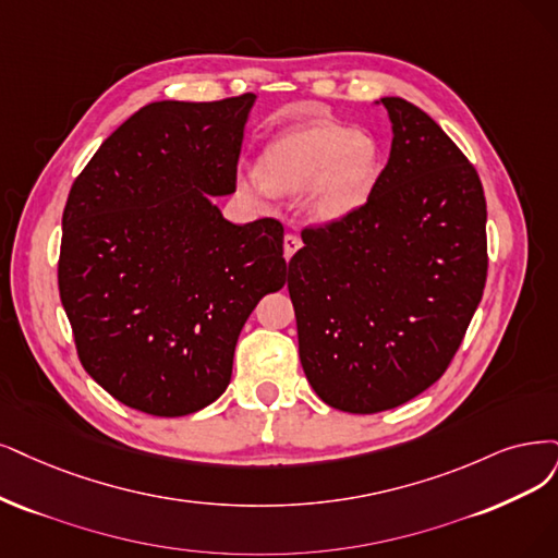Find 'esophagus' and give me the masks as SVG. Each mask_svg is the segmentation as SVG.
I'll use <instances>...</instances> for the list:
<instances>
[{"label":"esophagus","mask_w":558,"mask_h":558,"mask_svg":"<svg viewBox=\"0 0 558 558\" xmlns=\"http://www.w3.org/2000/svg\"><path fill=\"white\" fill-rule=\"evenodd\" d=\"M303 243H301V236L299 234H284V239H282V251H284V259H292L294 257V253L299 251Z\"/></svg>","instance_id":"1"}]
</instances>
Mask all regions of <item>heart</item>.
Masks as SVG:
<instances>
[{"label": "heart", "instance_id": "obj_1", "mask_svg": "<svg viewBox=\"0 0 558 558\" xmlns=\"http://www.w3.org/2000/svg\"><path fill=\"white\" fill-rule=\"evenodd\" d=\"M379 177L375 142L338 123H303L280 133L259 158V177H241L245 195L262 197L266 185L278 193H307L315 220L333 222L369 199Z\"/></svg>", "mask_w": 558, "mask_h": 558}]
</instances>
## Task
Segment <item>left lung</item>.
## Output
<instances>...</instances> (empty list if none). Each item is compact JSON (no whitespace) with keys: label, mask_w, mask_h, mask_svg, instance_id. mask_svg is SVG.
<instances>
[{"label":"left lung","mask_w":558,"mask_h":558,"mask_svg":"<svg viewBox=\"0 0 558 558\" xmlns=\"http://www.w3.org/2000/svg\"><path fill=\"white\" fill-rule=\"evenodd\" d=\"M393 142L369 199L301 232L287 290L315 393L377 414L435 384L462 344L487 278L476 168L414 102L381 98Z\"/></svg>","instance_id":"obj_1"}]
</instances>
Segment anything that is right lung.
Returning a JSON list of instances; mask_svg holds the SVG:
<instances>
[{"label":"right lung","instance_id":"obj_1","mask_svg":"<svg viewBox=\"0 0 558 558\" xmlns=\"http://www.w3.org/2000/svg\"><path fill=\"white\" fill-rule=\"evenodd\" d=\"M253 102H149L71 185L57 278L77 359L144 414L218 400L245 319L287 282L282 222L234 225L211 202L236 191Z\"/></svg>","mask_w":558,"mask_h":558}]
</instances>
